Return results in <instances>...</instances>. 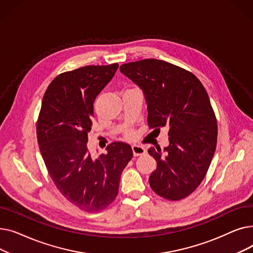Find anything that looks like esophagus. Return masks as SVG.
Segmentation results:
<instances>
[{
	"mask_svg": "<svg viewBox=\"0 0 253 253\" xmlns=\"http://www.w3.org/2000/svg\"><path fill=\"white\" fill-rule=\"evenodd\" d=\"M132 151H133V155L135 157L147 153V150H145L143 147H141V145H136V144L132 145Z\"/></svg>",
	"mask_w": 253,
	"mask_h": 253,
	"instance_id": "esophagus-1",
	"label": "esophagus"
}]
</instances>
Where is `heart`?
<instances>
[{
	"mask_svg": "<svg viewBox=\"0 0 253 253\" xmlns=\"http://www.w3.org/2000/svg\"><path fill=\"white\" fill-rule=\"evenodd\" d=\"M126 135H127V136H132V135H133V131H132L131 129H128V130L126 131Z\"/></svg>",
	"mask_w": 253,
	"mask_h": 253,
	"instance_id": "b5f03b06",
	"label": "heart"
}]
</instances>
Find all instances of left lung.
<instances>
[{
    "instance_id": "1",
    "label": "left lung",
    "mask_w": 253,
    "mask_h": 253,
    "mask_svg": "<svg viewBox=\"0 0 253 253\" xmlns=\"http://www.w3.org/2000/svg\"><path fill=\"white\" fill-rule=\"evenodd\" d=\"M120 71L142 89L150 129H168L164 152L149 149L157 161L151 188L167 200H181L200 185L216 149L217 121L207 91L193 73L164 60L128 62Z\"/></svg>"
}]
</instances>
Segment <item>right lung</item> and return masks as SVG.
Segmentation results:
<instances>
[{
	"label": "right lung",
	"mask_w": 253,
	"mask_h": 253,
	"mask_svg": "<svg viewBox=\"0 0 253 253\" xmlns=\"http://www.w3.org/2000/svg\"><path fill=\"white\" fill-rule=\"evenodd\" d=\"M118 63L87 65L58 75L48 86L37 122L40 152L51 179L72 204L98 212L116 199L122 171L133 157L116 141L94 159L87 149L93 102L115 76Z\"/></svg>",
	"instance_id": "obj_1"
}]
</instances>
